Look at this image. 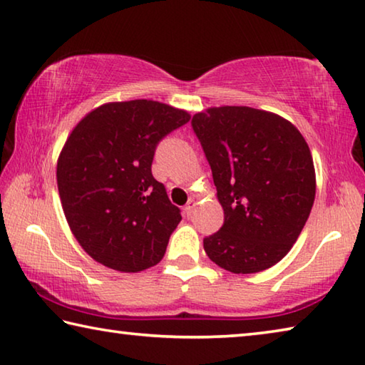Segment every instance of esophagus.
<instances>
[{
	"label": "esophagus",
	"mask_w": 365,
	"mask_h": 365,
	"mask_svg": "<svg viewBox=\"0 0 365 365\" xmlns=\"http://www.w3.org/2000/svg\"><path fill=\"white\" fill-rule=\"evenodd\" d=\"M196 205H197V202H196L195 200H190V201L187 202V206H185V212H187L188 217H190L191 214L195 212V207H196Z\"/></svg>",
	"instance_id": "1"
}]
</instances>
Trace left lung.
<instances>
[{
  "mask_svg": "<svg viewBox=\"0 0 365 365\" xmlns=\"http://www.w3.org/2000/svg\"><path fill=\"white\" fill-rule=\"evenodd\" d=\"M191 125L224 209V225L202 242L206 255L232 274L272 267L293 248L316 197L304 137L283 117L248 106L209 108Z\"/></svg>",
  "mask_w": 365,
  "mask_h": 365,
  "instance_id": "8db88e82",
  "label": "left lung"
}]
</instances>
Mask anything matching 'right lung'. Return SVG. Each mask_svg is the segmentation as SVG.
Masks as SVG:
<instances>
[{"label":"right lung","instance_id":"add662e5","mask_svg":"<svg viewBox=\"0 0 365 365\" xmlns=\"http://www.w3.org/2000/svg\"><path fill=\"white\" fill-rule=\"evenodd\" d=\"M151 100L106 103L80 120L58 158L61 205L80 246L117 272H141L164 257L182 220L151 174L160 140L190 120Z\"/></svg>","mask_w":365,"mask_h":365}]
</instances>
